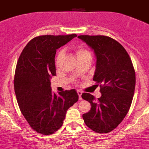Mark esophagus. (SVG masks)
Segmentation results:
<instances>
[{"instance_id":"obj_1","label":"esophagus","mask_w":149,"mask_h":149,"mask_svg":"<svg viewBox=\"0 0 149 149\" xmlns=\"http://www.w3.org/2000/svg\"><path fill=\"white\" fill-rule=\"evenodd\" d=\"M77 95H78V96H79V100L82 99V98H81V95H82V92H81V91H80V90H77Z\"/></svg>"}]
</instances>
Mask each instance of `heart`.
I'll return each instance as SVG.
<instances>
[{
    "label": "heart",
    "instance_id": "b5f03b06",
    "mask_svg": "<svg viewBox=\"0 0 149 149\" xmlns=\"http://www.w3.org/2000/svg\"><path fill=\"white\" fill-rule=\"evenodd\" d=\"M74 53H75V55L78 60H85V59H91V60H92V54H91V52L89 51V50L87 49V48L84 45L77 46V47L74 48ZM63 51H59L58 53H57V54H56V60H55L56 65H59L60 60L63 58Z\"/></svg>",
    "mask_w": 149,
    "mask_h": 149
}]
</instances>
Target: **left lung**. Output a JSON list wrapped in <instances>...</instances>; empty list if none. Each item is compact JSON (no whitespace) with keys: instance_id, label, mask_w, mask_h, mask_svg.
<instances>
[{"instance_id":"1","label":"left lung","mask_w":149,"mask_h":149,"mask_svg":"<svg viewBox=\"0 0 149 149\" xmlns=\"http://www.w3.org/2000/svg\"><path fill=\"white\" fill-rule=\"evenodd\" d=\"M96 56L93 81L100 85L101 96L98 100L84 93L91 109L83 114L88 127L99 134L116 128L127 115L134 94L136 75L132 61L126 50L116 40L106 36H78Z\"/></svg>"}]
</instances>
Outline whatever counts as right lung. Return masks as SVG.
Instances as JSON below:
<instances>
[{
	"label": "right lung",
	"instance_id": "add662e5",
	"mask_svg": "<svg viewBox=\"0 0 149 149\" xmlns=\"http://www.w3.org/2000/svg\"><path fill=\"white\" fill-rule=\"evenodd\" d=\"M77 36L44 35L33 38L22 51L14 77V89L22 113L34 131L51 135L60 128L66 111L78 100L75 89L51 91L50 79L56 75V49Z\"/></svg>",
	"mask_w": 149,
	"mask_h": 149
}]
</instances>
